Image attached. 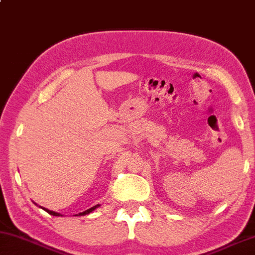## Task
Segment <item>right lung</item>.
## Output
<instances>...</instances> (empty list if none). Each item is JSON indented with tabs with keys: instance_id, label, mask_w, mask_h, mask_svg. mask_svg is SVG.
<instances>
[{
	"instance_id": "1",
	"label": "right lung",
	"mask_w": 255,
	"mask_h": 255,
	"mask_svg": "<svg viewBox=\"0 0 255 255\" xmlns=\"http://www.w3.org/2000/svg\"><path fill=\"white\" fill-rule=\"evenodd\" d=\"M35 204V203H34ZM37 205V204H35ZM101 205L98 204V205H95V206H93L92 208H89V209H87V211H85V212H83V213H79V214H77V215H75V216H84V215H87V214H89V213H92L93 211H95V209L97 208V207H100ZM39 207H41V206H39ZM43 211H46L48 214H50V215H52V216H62L60 213H57V212H53V211H49V209H47V208H44V207H41Z\"/></svg>"
}]
</instances>
